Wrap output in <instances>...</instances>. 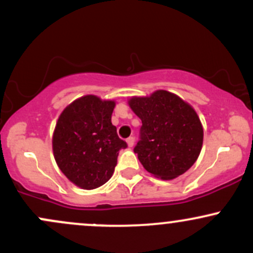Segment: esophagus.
<instances>
[{"label": "esophagus", "mask_w": 253, "mask_h": 253, "mask_svg": "<svg viewBox=\"0 0 253 253\" xmlns=\"http://www.w3.org/2000/svg\"><path fill=\"white\" fill-rule=\"evenodd\" d=\"M126 141H127V145H128V147H132L133 145H134V138H133V136H129Z\"/></svg>", "instance_id": "obj_1"}]
</instances>
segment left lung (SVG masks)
I'll use <instances>...</instances> for the list:
<instances>
[{"label": "left lung", "instance_id": "8db88e82", "mask_svg": "<svg viewBox=\"0 0 253 253\" xmlns=\"http://www.w3.org/2000/svg\"><path fill=\"white\" fill-rule=\"evenodd\" d=\"M128 104L143 123L134 152L145 169L162 179H173L189 170L203 143V127L195 109L167 90L133 96Z\"/></svg>", "mask_w": 253, "mask_h": 253}]
</instances>
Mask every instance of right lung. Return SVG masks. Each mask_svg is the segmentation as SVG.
<instances>
[{
	"instance_id": "obj_1",
	"label": "right lung",
	"mask_w": 253,
	"mask_h": 253,
	"mask_svg": "<svg viewBox=\"0 0 253 253\" xmlns=\"http://www.w3.org/2000/svg\"><path fill=\"white\" fill-rule=\"evenodd\" d=\"M115 101L85 95L69 104L58 118L52 150L57 165L75 185L91 190L112 177L126 141L112 124Z\"/></svg>"
}]
</instances>
